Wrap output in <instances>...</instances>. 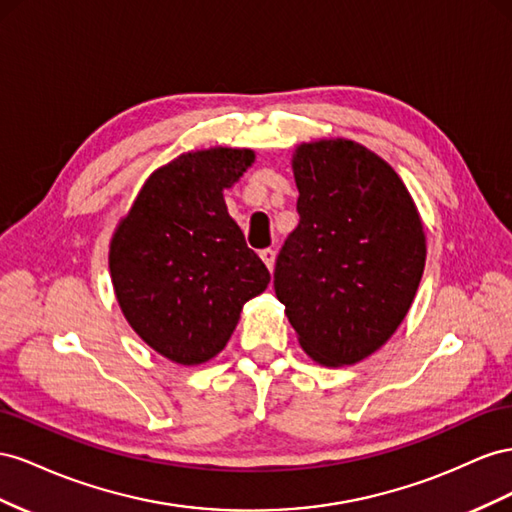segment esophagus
Wrapping results in <instances>:
<instances>
[{
	"mask_svg": "<svg viewBox=\"0 0 512 512\" xmlns=\"http://www.w3.org/2000/svg\"><path fill=\"white\" fill-rule=\"evenodd\" d=\"M259 255H261V259H264L266 268L272 272V270H274V259H276V253L272 251V248H264V251H261Z\"/></svg>",
	"mask_w": 512,
	"mask_h": 512,
	"instance_id": "obj_1",
	"label": "esophagus"
}]
</instances>
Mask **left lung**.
<instances>
[{
  "label": "left lung",
  "mask_w": 512,
  "mask_h": 512,
  "mask_svg": "<svg viewBox=\"0 0 512 512\" xmlns=\"http://www.w3.org/2000/svg\"><path fill=\"white\" fill-rule=\"evenodd\" d=\"M294 175L300 221L276 257V298L313 360L354 364L410 311L425 231L399 175L354 141L300 145Z\"/></svg>",
  "instance_id": "8db88e82"
}]
</instances>
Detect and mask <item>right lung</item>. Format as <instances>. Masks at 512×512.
Returning <instances> with one entry per match:
<instances>
[{"mask_svg":"<svg viewBox=\"0 0 512 512\" xmlns=\"http://www.w3.org/2000/svg\"><path fill=\"white\" fill-rule=\"evenodd\" d=\"M253 160L231 148L182 154L150 175L115 229L109 268L128 324L178 364L221 352L270 283L223 199Z\"/></svg>","mask_w":512,"mask_h":512,"instance_id":"obj_1","label":"right lung"}]
</instances>
